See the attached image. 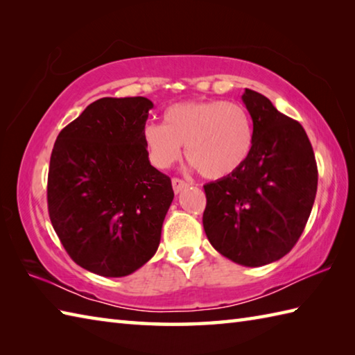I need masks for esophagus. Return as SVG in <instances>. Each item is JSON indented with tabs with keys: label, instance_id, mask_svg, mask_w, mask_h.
I'll return each instance as SVG.
<instances>
[{
	"label": "esophagus",
	"instance_id": "1",
	"mask_svg": "<svg viewBox=\"0 0 355 355\" xmlns=\"http://www.w3.org/2000/svg\"><path fill=\"white\" fill-rule=\"evenodd\" d=\"M187 186H189V183L184 182V180H182V178H172V187H173V192H175V193L182 192L183 189H186Z\"/></svg>",
	"mask_w": 355,
	"mask_h": 355
}]
</instances>
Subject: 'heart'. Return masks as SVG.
Returning <instances> with one entry per match:
<instances>
[{"label": "heart", "mask_w": 355, "mask_h": 355, "mask_svg": "<svg viewBox=\"0 0 355 355\" xmlns=\"http://www.w3.org/2000/svg\"><path fill=\"white\" fill-rule=\"evenodd\" d=\"M149 160L168 169L182 157L202 177L220 180L235 173L250 157L253 125L248 112L225 101L183 102L164 111V125L150 122L143 130Z\"/></svg>", "instance_id": "b5f03b06"}]
</instances>
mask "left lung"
<instances>
[{
  "label": "left lung",
  "mask_w": 355,
  "mask_h": 355,
  "mask_svg": "<svg viewBox=\"0 0 355 355\" xmlns=\"http://www.w3.org/2000/svg\"><path fill=\"white\" fill-rule=\"evenodd\" d=\"M253 120L250 157L230 177L205 184L202 225L230 261L261 267L281 259L302 235L318 192V164L305 130L266 96L245 88Z\"/></svg>",
  "instance_id": "1"
}]
</instances>
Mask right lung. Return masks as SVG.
<instances>
[{"mask_svg": "<svg viewBox=\"0 0 355 355\" xmlns=\"http://www.w3.org/2000/svg\"><path fill=\"white\" fill-rule=\"evenodd\" d=\"M146 97H102L59 132L47 202L70 258L92 273L122 277L153 258L173 200L171 178L150 166L143 140Z\"/></svg>", "mask_w": 355, "mask_h": 355, "instance_id": "obj_1", "label": "right lung"}]
</instances>
